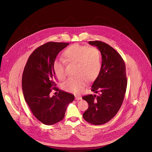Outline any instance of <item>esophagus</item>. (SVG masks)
Instances as JSON below:
<instances>
[{
    "label": "esophagus",
    "mask_w": 152,
    "mask_h": 152,
    "mask_svg": "<svg viewBox=\"0 0 152 152\" xmlns=\"http://www.w3.org/2000/svg\"><path fill=\"white\" fill-rule=\"evenodd\" d=\"M75 99L76 100H80L82 99L81 97H80V96H75Z\"/></svg>",
    "instance_id": "obj_1"
}]
</instances>
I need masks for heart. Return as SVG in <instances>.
Masks as SVG:
<instances>
[{
    "label": "heart",
    "mask_w": 152,
    "mask_h": 152,
    "mask_svg": "<svg viewBox=\"0 0 152 152\" xmlns=\"http://www.w3.org/2000/svg\"><path fill=\"white\" fill-rule=\"evenodd\" d=\"M63 56L66 62L76 65L75 74L77 76L69 78L63 84V88L66 91L76 94L80 93L86 86L87 80L92 81L100 74L101 53L95 47L75 44L64 51ZM52 68L59 80H62L65 78L64 62L62 60H54Z\"/></svg>",
    "instance_id": "obj_1"
}]
</instances>
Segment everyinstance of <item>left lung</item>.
<instances>
[{
    "label": "left lung",
    "mask_w": 152,
    "mask_h": 152,
    "mask_svg": "<svg viewBox=\"0 0 152 152\" xmlns=\"http://www.w3.org/2000/svg\"><path fill=\"white\" fill-rule=\"evenodd\" d=\"M100 51L102 57L100 74L91 86V91L99 96L83 97L88 104L83 114L87 122L101 125L113 118L120 110L127 88L126 66L121 55L109 45L101 41H89Z\"/></svg>",
    "instance_id": "1"
}]
</instances>
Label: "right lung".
Wrapping results in <instances>:
<instances>
[{
  "label": "right lung",
  "mask_w": 152,
  "mask_h": 152,
  "mask_svg": "<svg viewBox=\"0 0 152 152\" xmlns=\"http://www.w3.org/2000/svg\"><path fill=\"white\" fill-rule=\"evenodd\" d=\"M69 44L50 42L34 51L25 66L22 91L25 101L34 116L45 125H52L61 121L68 105L74 101V96L59 90L58 95L50 96L55 87V75L52 64L60 51Z\"/></svg>",
  "instance_id": "right-lung-1"
}]
</instances>
